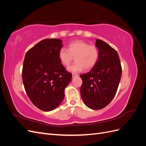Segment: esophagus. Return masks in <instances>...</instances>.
Segmentation results:
<instances>
[{
    "instance_id": "obj_1",
    "label": "esophagus",
    "mask_w": 146,
    "mask_h": 146,
    "mask_svg": "<svg viewBox=\"0 0 146 146\" xmlns=\"http://www.w3.org/2000/svg\"><path fill=\"white\" fill-rule=\"evenodd\" d=\"M72 77H75L77 76H78V74H72Z\"/></svg>"
}]
</instances>
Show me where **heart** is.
<instances>
[{
	"instance_id": "heart-1",
	"label": "heart",
	"mask_w": 146,
	"mask_h": 146,
	"mask_svg": "<svg viewBox=\"0 0 146 146\" xmlns=\"http://www.w3.org/2000/svg\"><path fill=\"white\" fill-rule=\"evenodd\" d=\"M99 56L98 47L82 40L70 42L68 49L62 47L58 52V58L64 66H68L75 57L76 63L68 68L69 71L73 73L82 72L84 68L86 70L92 69L98 63Z\"/></svg>"
}]
</instances>
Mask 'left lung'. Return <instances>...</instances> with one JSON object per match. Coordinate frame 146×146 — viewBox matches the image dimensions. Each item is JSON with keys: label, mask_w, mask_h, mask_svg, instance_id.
I'll list each match as a JSON object with an SVG mask.
<instances>
[{"label": "left lung", "mask_w": 146, "mask_h": 146, "mask_svg": "<svg viewBox=\"0 0 146 146\" xmlns=\"http://www.w3.org/2000/svg\"><path fill=\"white\" fill-rule=\"evenodd\" d=\"M96 46L100 56L98 63L89 72L80 75V94L84 103L92 110L108 105L115 96L122 75L120 59L115 49L101 39Z\"/></svg>", "instance_id": "obj_1"}]
</instances>
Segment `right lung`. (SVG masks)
Segmentation results:
<instances>
[{
  "mask_svg": "<svg viewBox=\"0 0 146 146\" xmlns=\"http://www.w3.org/2000/svg\"><path fill=\"white\" fill-rule=\"evenodd\" d=\"M60 39H45L26 53L22 77L31 102L42 111L56 108L64 98V89L71 80L58 58L62 47Z\"/></svg>",
  "mask_w": 146,
  "mask_h": 146,
  "instance_id": "right-lung-1",
  "label": "right lung"
}]
</instances>
